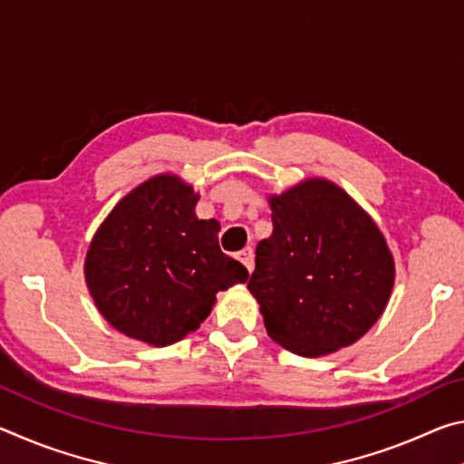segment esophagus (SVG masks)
Here are the masks:
<instances>
[{
	"instance_id": "34e87169",
	"label": "esophagus",
	"mask_w": 464,
	"mask_h": 464,
	"mask_svg": "<svg viewBox=\"0 0 464 464\" xmlns=\"http://www.w3.org/2000/svg\"><path fill=\"white\" fill-rule=\"evenodd\" d=\"M237 257H239V262H241L243 266H246L247 272L254 270V249H251V247L241 249Z\"/></svg>"
}]
</instances>
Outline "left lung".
I'll return each mask as SVG.
<instances>
[{
    "mask_svg": "<svg viewBox=\"0 0 464 464\" xmlns=\"http://www.w3.org/2000/svg\"><path fill=\"white\" fill-rule=\"evenodd\" d=\"M268 239L247 282L274 342L301 356L354 343L371 329L395 280L381 231L340 188L309 179L274 196Z\"/></svg>",
    "mask_w": 464,
    "mask_h": 464,
    "instance_id": "obj_1",
    "label": "left lung"
}]
</instances>
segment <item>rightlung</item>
<instances>
[{
    "label": "right lung",
    "instance_id": "add662e5",
    "mask_svg": "<svg viewBox=\"0 0 464 464\" xmlns=\"http://www.w3.org/2000/svg\"><path fill=\"white\" fill-rule=\"evenodd\" d=\"M198 196L176 176H157L116 204L85 257L98 309L124 335L169 345L198 329L218 290L247 280L218 247L215 218L194 213Z\"/></svg>",
    "mask_w": 464,
    "mask_h": 464
}]
</instances>
